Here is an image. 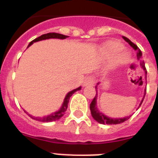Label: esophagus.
Returning a JSON list of instances; mask_svg holds the SVG:
<instances>
[{
	"mask_svg": "<svg viewBox=\"0 0 158 158\" xmlns=\"http://www.w3.org/2000/svg\"><path fill=\"white\" fill-rule=\"evenodd\" d=\"M95 83L94 77L93 75H89L85 78L84 81V86H93Z\"/></svg>",
	"mask_w": 158,
	"mask_h": 158,
	"instance_id": "34e87169",
	"label": "esophagus"
}]
</instances>
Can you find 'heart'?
Returning a JSON list of instances; mask_svg holds the SVG:
<instances>
[{
    "mask_svg": "<svg viewBox=\"0 0 158 158\" xmlns=\"http://www.w3.org/2000/svg\"><path fill=\"white\" fill-rule=\"evenodd\" d=\"M123 49V46L119 43L116 42H108L104 45L102 52L103 56L106 59H114V63L115 64H126L130 60V55L127 52L118 53ZM117 56L115 57V56Z\"/></svg>",
    "mask_w": 158,
    "mask_h": 158,
    "instance_id": "1",
    "label": "heart"
}]
</instances>
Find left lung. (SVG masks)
I'll return each mask as SVG.
<instances>
[{
	"label": "left lung",
	"mask_w": 158,
	"mask_h": 158,
	"mask_svg": "<svg viewBox=\"0 0 158 158\" xmlns=\"http://www.w3.org/2000/svg\"><path fill=\"white\" fill-rule=\"evenodd\" d=\"M124 38V40L126 41L129 44H130L131 47H132L135 50H136L138 52H137V58L138 60H139L140 61V65L142 67L143 69H144L145 71V74H146V76L145 78H147V70H146V68H145V63L144 60L142 59V52H141V51L139 48H138L137 46L135 45V43H133L129 39V38H125V37H123ZM97 89V87H96ZM97 92V90H96ZM146 94V90H145V94ZM145 97V95H144ZM144 97H143V98L142 102H141V103H140L139 106H141L142 104L143 101V99H144ZM90 110H91V114L92 116L94 117V119L95 120H97L98 122L100 123V124H107V125H117V124H120V123H123L125 120H127L128 119H130V116H127V117H124V118H118V119H112V118L107 117V116H106L105 115H103L102 113L100 112L98 110V108H97V94L94 97V98L93 99V101H92L91 104H90Z\"/></svg>",
	"instance_id": "8db88e82"
}]
</instances>
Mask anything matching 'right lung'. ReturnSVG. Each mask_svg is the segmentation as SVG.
<instances>
[{
	"mask_svg": "<svg viewBox=\"0 0 158 158\" xmlns=\"http://www.w3.org/2000/svg\"><path fill=\"white\" fill-rule=\"evenodd\" d=\"M68 38V36L63 35V34H60V33H47V34H43L40 37H38V38H35L34 40H33L29 44H28V48L29 46H31L33 44V43H35V42H38V41H42V40H45V39H49V38H60V39H64V38ZM81 89V87H79L78 89H75L74 90H72L69 93L67 94V95L64 98V102L62 104V106L60 107L59 110H57L56 112H54L52 114H51L49 115H47V116H44V117H33L31 115L28 114L31 118H33V120H38V121H42V122H52V121H55V120H59L60 118H61L63 115H64V112H65V110H66L67 107H68V103H69V98L72 96V94H74V92L78 91V90H80Z\"/></svg>",
	"mask_w": 158,
	"mask_h": 158,
	"instance_id": "add662e5",
	"label": "right lung"
}]
</instances>
